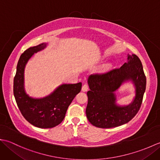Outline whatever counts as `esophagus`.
Wrapping results in <instances>:
<instances>
[{"label":"esophagus","mask_w":160,"mask_h":160,"mask_svg":"<svg viewBox=\"0 0 160 160\" xmlns=\"http://www.w3.org/2000/svg\"><path fill=\"white\" fill-rule=\"evenodd\" d=\"M88 89H89V86H88L87 84H84V85L82 86V91H84V92H86V91H88Z\"/></svg>","instance_id":"34e87169"}]
</instances>
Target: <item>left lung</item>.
<instances>
[{"label": "left lung", "mask_w": 160, "mask_h": 160, "mask_svg": "<svg viewBox=\"0 0 160 160\" xmlns=\"http://www.w3.org/2000/svg\"><path fill=\"white\" fill-rule=\"evenodd\" d=\"M127 60L119 69L104 74L91 75L88 78L90 91L87 92L86 114L88 120L95 127H119L132 120L140 110L147 79L140 58L135 54H128ZM128 81L135 87L134 99L128 105H118L114 92Z\"/></svg>", "instance_id": "1"}]
</instances>
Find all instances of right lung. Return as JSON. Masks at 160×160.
<instances>
[{"label": "right lung", "instance_id": "add662e5", "mask_svg": "<svg viewBox=\"0 0 160 160\" xmlns=\"http://www.w3.org/2000/svg\"><path fill=\"white\" fill-rule=\"evenodd\" d=\"M47 43L28 49L20 56L13 79V95L19 110L30 124L41 128H53L62 122L68 107L80 92L82 83L62 84L49 96L41 98L30 97L25 90V68L33 54L47 47Z\"/></svg>", "mask_w": 160, "mask_h": 160}]
</instances>
